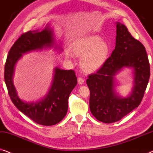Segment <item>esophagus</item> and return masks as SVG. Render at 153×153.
<instances>
[{
	"label": "esophagus",
	"mask_w": 153,
	"mask_h": 153,
	"mask_svg": "<svg viewBox=\"0 0 153 153\" xmlns=\"http://www.w3.org/2000/svg\"><path fill=\"white\" fill-rule=\"evenodd\" d=\"M77 83H78V85H82V84L84 83V79L82 78V77H78L77 78Z\"/></svg>",
	"instance_id": "1"
}]
</instances>
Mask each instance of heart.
I'll list each match as a JSON object with an SVG mask.
<instances>
[{
  "label": "heart",
  "instance_id": "obj_1",
  "mask_svg": "<svg viewBox=\"0 0 153 153\" xmlns=\"http://www.w3.org/2000/svg\"><path fill=\"white\" fill-rule=\"evenodd\" d=\"M111 52L108 43L104 42L98 35H91L82 39L73 46L72 54L69 51H65L66 59L73 55L80 57V66L87 74L97 71L107 61Z\"/></svg>",
  "mask_w": 153,
  "mask_h": 153
}]
</instances>
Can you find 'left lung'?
Listing matches in <instances>:
<instances>
[{
    "label": "left lung",
    "mask_w": 153,
    "mask_h": 153,
    "mask_svg": "<svg viewBox=\"0 0 153 153\" xmlns=\"http://www.w3.org/2000/svg\"><path fill=\"white\" fill-rule=\"evenodd\" d=\"M116 46L110 57L96 74L88 77L89 108L99 121L117 122L140 105L150 78V64L143 45L135 39L126 26L116 23ZM133 69L132 91L122 97L115 91L114 76L123 68Z\"/></svg>",
    "instance_id": "left-lung-1"
}]
</instances>
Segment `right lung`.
I'll return each mask as SVG.
<instances>
[{"label":"right lung","mask_w":153,"mask_h":153,"mask_svg":"<svg viewBox=\"0 0 153 153\" xmlns=\"http://www.w3.org/2000/svg\"><path fill=\"white\" fill-rule=\"evenodd\" d=\"M48 48L59 52L63 51L55 42L53 30L48 23L42 30L23 34L15 42L8 53L4 73L8 94L16 108L34 122L46 126L58 123L67 113L68 97L77 82L75 72L73 70L55 68L48 94L41 100L30 102H25L19 97L13 84V76L15 65L23 54Z\"/></svg>","instance_id":"add662e5"}]
</instances>
